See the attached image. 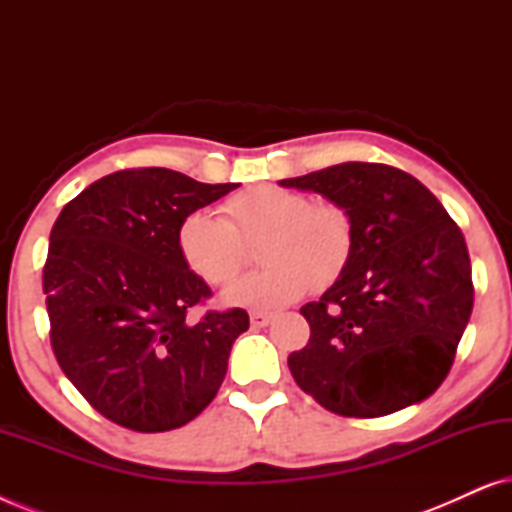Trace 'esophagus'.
Here are the masks:
<instances>
[{"label":"esophagus","mask_w":512,"mask_h":512,"mask_svg":"<svg viewBox=\"0 0 512 512\" xmlns=\"http://www.w3.org/2000/svg\"><path fill=\"white\" fill-rule=\"evenodd\" d=\"M249 319H251V326H254V328H263V326H268L272 319H275V314L263 312V310H254L249 314Z\"/></svg>","instance_id":"esophagus-1"}]
</instances>
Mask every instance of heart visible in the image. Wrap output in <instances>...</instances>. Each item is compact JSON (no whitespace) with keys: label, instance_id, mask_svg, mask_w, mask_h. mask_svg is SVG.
I'll use <instances>...</instances> for the list:
<instances>
[{"label":"heart","instance_id":"obj_1","mask_svg":"<svg viewBox=\"0 0 512 512\" xmlns=\"http://www.w3.org/2000/svg\"><path fill=\"white\" fill-rule=\"evenodd\" d=\"M221 216L193 209L177 223V251L195 277L223 286L256 242L263 265L237 279L226 303L279 307L307 289L326 291L345 275L354 254V219L333 200H314L296 188L261 184L221 202Z\"/></svg>","mask_w":512,"mask_h":512}]
</instances>
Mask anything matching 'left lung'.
Listing matches in <instances>:
<instances>
[{"instance_id": "8db88e82", "label": "left lung", "mask_w": 512, "mask_h": 512, "mask_svg": "<svg viewBox=\"0 0 512 512\" xmlns=\"http://www.w3.org/2000/svg\"><path fill=\"white\" fill-rule=\"evenodd\" d=\"M279 184L340 202L354 219L345 275L300 307L310 340L293 380L342 417H382L431 396L450 373L473 310L464 233L412 174L342 163Z\"/></svg>"}]
</instances>
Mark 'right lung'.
Masks as SVG:
<instances>
[{
	"mask_svg": "<svg viewBox=\"0 0 512 512\" xmlns=\"http://www.w3.org/2000/svg\"><path fill=\"white\" fill-rule=\"evenodd\" d=\"M237 184L165 167L118 170L69 200L53 223L41 286L62 373L109 422L139 433L184 426L212 403L249 314L191 307L212 289L177 251L181 216Z\"/></svg>",
	"mask_w": 512,
	"mask_h": 512,
	"instance_id": "1",
	"label": "right lung"
}]
</instances>
